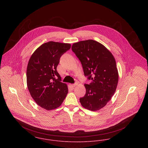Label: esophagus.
I'll use <instances>...</instances> for the list:
<instances>
[{
  "instance_id": "1",
  "label": "esophagus",
  "mask_w": 148,
  "mask_h": 148,
  "mask_svg": "<svg viewBox=\"0 0 148 148\" xmlns=\"http://www.w3.org/2000/svg\"><path fill=\"white\" fill-rule=\"evenodd\" d=\"M77 85V83H75V84H72V85H71V86H72V88H74V87H75Z\"/></svg>"
}]
</instances>
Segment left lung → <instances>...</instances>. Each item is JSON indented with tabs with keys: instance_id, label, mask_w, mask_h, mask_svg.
Listing matches in <instances>:
<instances>
[{
	"instance_id": "obj_1",
	"label": "left lung",
	"mask_w": 148,
	"mask_h": 148,
	"mask_svg": "<svg viewBox=\"0 0 148 148\" xmlns=\"http://www.w3.org/2000/svg\"><path fill=\"white\" fill-rule=\"evenodd\" d=\"M72 50L81 62L85 76L91 81L84 85L86 94L79 98L82 106L92 111L102 108L114 95L118 84L114 57L103 45L93 40L74 43Z\"/></svg>"
}]
</instances>
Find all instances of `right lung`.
<instances>
[{
  "label": "right lung",
  "instance_id": "1",
  "mask_svg": "<svg viewBox=\"0 0 148 148\" xmlns=\"http://www.w3.org/2000/svg\"><path fill=\"white\" fill-rule=\"evenodd\" d=\"M70 48V44L49 41L39 47L30 58L27 88L32 98L42 108H57L66 97L69 89L61 82L57 67L61 56Z\"/></svg>",
  "mask_w": 148,
  "mask_h": 148
}]
</instances>
